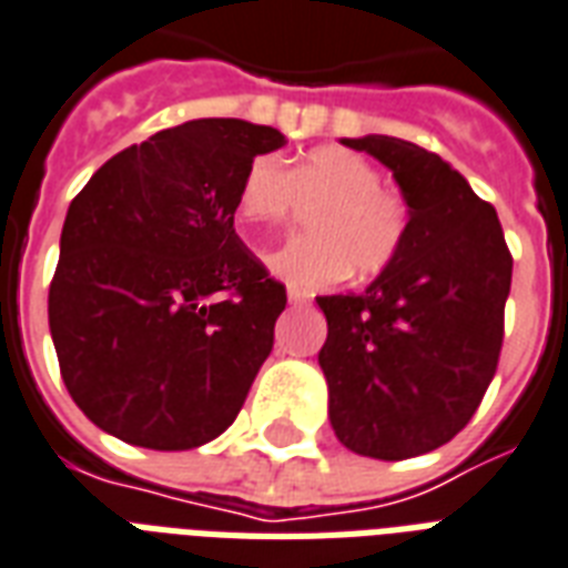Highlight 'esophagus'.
Listing matches in <instances>:
<instances>
[{"label": "esophagus", "mask_w": 568, "mask_h": 568, "mask_svg": "<svg viewBox=\"0 0 568 568\" xmlns=\"http://www.w3.org/2000/svg\"><path fill=\"white\" fill-rule=\"evenodd\" d=\"M288 303H306V292L301 285H288Z\"/></svg>", "instance_id": "esophagus-1"}]
</instances>
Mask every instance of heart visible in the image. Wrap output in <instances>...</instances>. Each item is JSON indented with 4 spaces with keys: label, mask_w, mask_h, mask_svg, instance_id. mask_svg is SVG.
<instances>
[{
    "label": "heart",
    "mask_w": 568,
    "mask_h": 568,
    "mask_svg": "<svg viewBox=\"0 0 568 568\" xmlns=\"http://www.w3.org/2000/svg\"><path fill=\"white\" fill-rule=\"evenodd\" d=\"M310 214L313 235L294 237L267 253V267L294 285L327 288L352 267L372 276L396 258L410 223L408 202L381 187V172L357 151L315 149L292 172L274 154L246 163L237 187V214L262 226H283L297 207Z\"/></svg>",
    "instance_id": "heart-1"
}]
</instances>
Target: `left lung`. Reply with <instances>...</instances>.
I'll list each match as a JSON object with an SVG mask.
<instances>
[{"instance_id":"obj_1","label":"left lung","mask_w":568,"mask_h":568,"mask_svg":"<svg viewBox=\"0 0 568 568\" xmlns=\"http://www.w3.org/2000/svg\"><path fill=\"white\" fill-rule=\"evenodd\" d=\"M342 145L393 172L410 223L366 292L318 297L327 410L352 453L402 462L456 438L486 396L504 345L513 255L495 207L438 154L378 133Z\"/></svg>"}]
</instances>
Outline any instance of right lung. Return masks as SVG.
I'll return each instance as SVG.
<instances>
[{
    "label": "right lung",
    "instance_id": "1",
    "mask_svg": "<svg viewBox=\"0 0 568 568\" xmlns=\"http://www.w3.org/2000/svg\"><path fill=\"white\" fill-rule=\"evenodd\" d=\"M276 128L196 119L106 160L68 207L50 283L64 387L133 447L193 449L235 423L285 285L235 232L246 163Z\"/></svg>",
    "mask_w": 568,
    "mask_h": 568
}]
</instances>
